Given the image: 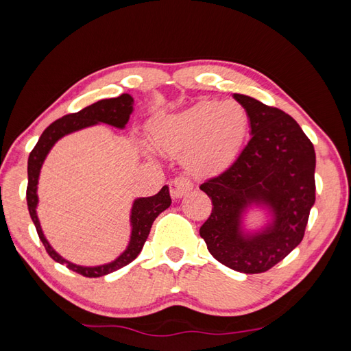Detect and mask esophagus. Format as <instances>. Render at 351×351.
<instances>
[{
    "instance_id": "34e87169",
    "label": "esophagus",
    "mask_w": 351,
    "mask_h": 351,
    "mask_svg": "<svg viewBox=\"0 0 351 351\" xmlns=\"http://www.w3.org/2000/svg\"><path fill=\"white\" fill-rule=\"evenodd\" d=\"M169 189H170V195L173 199H181L182 196L187 195L189 191L193 190V182L184 176H178L175 180H171L169 182Z\"/></svg>"
}]
</instances>
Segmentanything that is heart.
Returning <instances> with one entry per match:
<instances>
[{"label":"heart","mask_w":351,"mask_h":351,"mask_svg":"<svg viewBox=\"0 0 351 351\" xmlns=\"http://www.w3.org/2000/svg\"><path fill=\"white\" fill-rule=\"evenodd\" d=\"M249 126V111L241 102L206 99L154 122L152 136L170 154L187 155L197 173H219L237 160Z\"/></svg>","instance_id":"obj_1"}]
</instances>
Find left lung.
<instances>
[{
  "label": "left lung",
  "mask_w": 351,
  "mask_h": 351,
  "mask_svg": "<svg viewBox=\"0 0 351 351\" xmlns=\"http://www.w3.org/2000/svg\"><path fill=\"white\" fill-rule=\"evenodd\" d=\"M234 98L249 111L252 137L232 166L200 185L213 213L199 232L219 263L256 274L280 263L303 240L315 204V151L285 111L245 95ZM250 206L265 207L271 215L255 233L242 228Z\"/></svg>",
  "instance_id": "8db88e82"
}]
</instances>
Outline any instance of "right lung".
I'll use <instances>...</instances> for the list:
<instances>
[{"label": "right lung", "instance_id": "obj_1", "mask_svg": "<svg viewBox=\"0 0 351 351\" xmlns=\"http://www.w3.org/2000/svg\"><path fill=\"white\" fill-rule=\"evenodd\" d=\"M132 106H134L132 96L128 93H123L121 96H117V98H110V99H102V101L95 102L92 106L80 110L78 113L66 114L62 119H58V121L52 122L48 128L42 132L39 141H37V145L34 146L33 151L29 152V156H28L27 205H28L29 217H32L36 226L37 235H39L40 241L43 243L45 249L48 252V255L54 259L56 263L64 264L69 270L75 271L78 274H83L86 278H101V276L113 273L119 270V268L128 265L138 256V253L141 252V249H143L145 241L147 240L149 232H151L154 220L158 217L164 210H167L171 204L169 187L167 185H164V187L156 193L155 196L138 197L134 200L131 215H130L131 237H130L128 247L123 250V253H121V255L108 264L84 267V265L73 264L71 261L58 255V253L51 247V244L43 235L40 221L37 219V213H36L37 204H39V197H37V184H39L40 169L45 158H47V155L51 151V147L54 146L62 137L68 136L71 132L80 131L96 123H107V125L114 126V128L123 130L125 125L128 123L130 116L134 110Z\"/></svg>", "mask_w": 351, "mask_h": 351}]
</instances>
